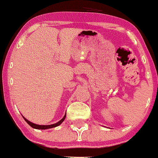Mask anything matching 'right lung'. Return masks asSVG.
<instances>
[{"instance_id":"1","label":"right lung","mask_w":158,"mask_h":158,"mask_svg":"<svg viewBox=\"0 0 158 158\" xmlns=\"http://www.w3.org/2000/svg\"><path fill=\"white\" fill-rule=\"evenodd\" d=\"M23 118H24V120L26 121L27 123L28 124V125H30V126H31L32 128H35V129H41V130H44V129H49V128H55V127H57L59 126V125H60V124L62 123V122H63V121L65 120V118H66V114L64 115V117L63 118L61 119L60 121H59L56 124H52V125H36V124H34V123H32V122H30V121H28L27 119L25 118L24 117H23Z\"/></svg>"}]
</instances>
